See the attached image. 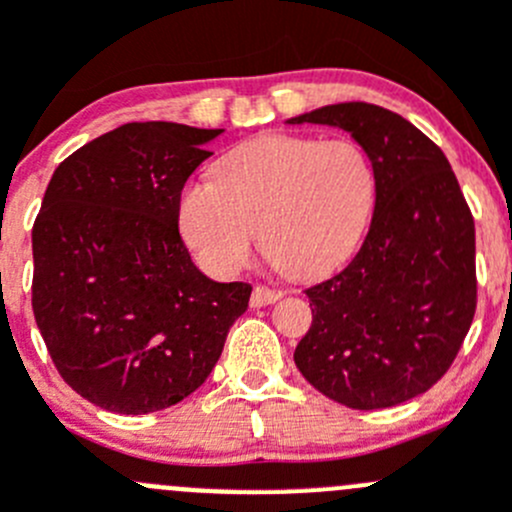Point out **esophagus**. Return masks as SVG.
<instances>
[{
    "label": "esophagus",
    "mask_w": 512,
    "mask_h": 512,
    "mask_svg": "<svg viewBox=\"0 0 512 512\" xmlns=\"http://www.w3.org/2000/svg\"><path fill=\"white\" fill-rule=\"evenodd\" d=\"M280 299V292L272 287H265V285H257L252 289V297H250V304L252 307H265V304H272Z\"/></svg>",
    "instance_id": "34e87169"
}]
</instances>
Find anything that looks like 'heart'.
I'll return each instance as SVG.
<instances>
[{
    "mask_svg": "<svg viewBox=\"0 0 512 512\" xmlns=\"http://www.w3.org/2000/svg\"><path fill=\"white\" fill-rule=\"evenodd\" d=\"M210 175L213 183L185 185L178 223L215 277L252 260L257 232L285 275H327L359 245L376 200L374 160L352 138L265 133L232 148Z\"/></svg>",
    "mask_w": 512,
    "mask_h": 512,
    "instance_id": "1",
    "label": "heart"
}]
</instances>
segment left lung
<instances>
[{"mask_svg":"<svg viewBox=\"0 0 512 512\" xmlns=\"http://www.w3.org/2000/svg\"><path fill=\"white\" fill-rule=\"evenodd\" d=\"M289 123L349 131L376 168L364 245L342 272L304 289L312 327L294 364L349 409L404 404L451 369L471 329L478 302L471 208L441 148L389 108L334 103Z\"/></svg>","mask_w":512,"mask_h":512,"instance_id":"obj_1","label":"left lung"}]
</instances>
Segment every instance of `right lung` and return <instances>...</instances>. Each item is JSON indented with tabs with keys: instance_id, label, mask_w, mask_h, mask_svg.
Wrapping results in <instances>:
<instances>
[{
	"instance_id": "obj_1",
	"label": "right lung",
	"mask_w": 512,
	"mask_h": 512,
	"mask_svg": "<svg viewBox=\"0 0 512 512\" xmlns=\"http://www.w3.org/2000/svg\"><path fill=\"white\" fill-rule=\"evenodd\" d=\"M223 128L126 123L54 170L34 220L32 307L61 379L113 414L193 394L250 302L213 282L178 230L185 180Z\"/></svg>"
}]
</instances>
